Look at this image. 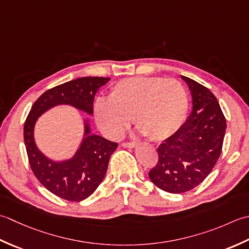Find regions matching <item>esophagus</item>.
I'll use <instances>...</instances> for the list:
<instances>
[{"label":"esophagus","instance_id":"esophagus-1","mask_svg":"<svg viewBox=\"0 0 249 249\" xmlns=\"http://www.w3.org/2000/svg\"><path fill=\"white\" fill-rule=\"evenodd\" d=\"M121 146L125 147V148H133V147L136 146V144L134 142H124V143L121 144Z\"/></svg>","mask_w":249,"mask_h":249}]
</instances>
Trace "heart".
<instances>
[{
    "label": "heart",
    "mask_w": 249,
    "mask_h": 249,
    "mask_svg": "<svg viewBox=\"0 0 249 249\" xmlns=\"http://www.w3.org/2000/svg\"><path fill=\"white\" fill-rule=\"evenodd\" d=\"M188 110V96L178 80L162 77H131L110 89L108 100L95 102L100 129L110 139L124 134L133 117L142 133L163 141L178 131Z\"/></svg>",
    "instance_id": "heart-1"
}]
</instances>
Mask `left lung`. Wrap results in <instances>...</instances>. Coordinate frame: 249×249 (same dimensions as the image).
Wrapping results in <instances>:
<instances>
[{
  "mask_svg": "<svg viewBox=\"0 0 249 249\" xmlns=\"http://www.w3.org/2000/svg\"><path fill=\"white\" fill-rule=\"evenodd\" d=\"M191 91L192 111L178 131L158 147V162L149 171L154 184L170 194L196 188L215 166L222 149L226 118L216 96L204 86L180 76Z\"/></svg>",
  "mask_w": 249,
  "mask_h": 249,
  "instance_id": "1",
  "label": "left lung"
}]
</instances>
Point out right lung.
Here are the masks:
<instances>
[{
	"label": "right lung",
	"instance_id": "1",
	"mask_svg": "<svg viewBox=\"0 0 249 249\" xmlns=\"http://www.w3.org/2000/svg\"><path fill=\"white\" fill-rule=\"evenodd\" d=\"M109 79L82 77L49 89L35 101L25 120L23 139L33 174L45 188L61 199L79 202L92 195L103 180L110 156L118 144L91 134L89 120L85 119L84 140L75 155L69 160L53 161L35 144V123L45 111L62 104L92 115L94 95Z\"/></svg>",
	"mask_w": 249,
	"mask_h": 249
}]
</instances>
